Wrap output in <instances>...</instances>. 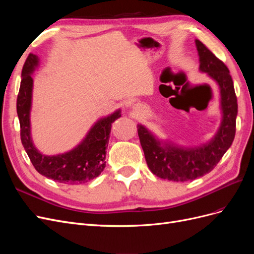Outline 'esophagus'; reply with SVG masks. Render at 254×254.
<instances>
[{
    "label": "esophagus",
    "mask_w": 254,
    "mask_h": 254,
    "mask_svg": "<svg viewBox=\"0 0 254 254\" xmlns=\"http://www.w3.org/2000/svg\"><path fill=\"white\" fill-rule=\"evenodd\" d=\"M134 108H136V107H134Z\"/></svg>",
    "instance_id": "esophagus-1"
}]
</instances>
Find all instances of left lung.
Masks as SVG:
<instances>
[{"mask_svg":"<svg viewBox=\"0 0 254 254\" xmlns=\"http://www.w3.org/2000/svg\"><path fill=\"white\" fill-rule=\"evenodd\" d=\"M199 70L218 83L220 89L221 124L216 134L198 147H180L171 142H162L143 125H137V134L146 163L159 178L176 182L194 180L210 173L232 145L236 129L237 98L233 80L227 65L205 45L196 40Z\"/></svg>","mask_w":254,"mask_h":254,"instance_id":"obj_1","label":"left lung"}]
</instances>
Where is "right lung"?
<instances>
[{"label":"right lung","mask_w":254,"mask_h":254,"mask_svg":"<svg viewBox=\"0 0 254 254\" xmlns=\"http://www.w3.org/2000/svg\"><path fill=\"white\" fill-rule=\"evenodd\" d=\"M39 64L34 54H29L22 68V79L17 98V113L20 121V135L23 147L36 168L47 178L60 183L78 184L99 176L106 166V149L108 147L112 123L121 118V110L98 120L86 137L72 150L56 156H45L35 147L30 135L32 108V74Z\"/></svg>","instance_id":"add662e5"}]
</instances>
